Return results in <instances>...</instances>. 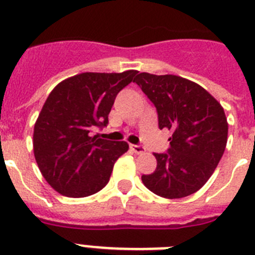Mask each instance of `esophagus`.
Returning <instances> with one entry per match:
<instances>
[{
	"mask_svg": "<svg viewBox=\"0 0 255 255\" xmlns=\"http://www.w3.org/2000/svg\"><path fill=\"white\" fill-rule=\"evenodd\" d=\"M130 149H131L132 152L138 153V154L145 152V148L141 147V145H139V144H130Z\"/></svg>",
	"mask_w": 255,
	"mask_h": 255,
	"instance_id": "esophagus-1",
	"label": "esophagus"
}]
</instances>
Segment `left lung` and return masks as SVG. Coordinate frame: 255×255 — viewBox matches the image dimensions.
Listing matches in <instances>:
<instances>
[{
  "instance_id": "1",
  "label": "left lung",
  "mask_w": 255,
  "mask_h": 255,
  "mask_svg": "<svg viewBox=\"0 0 255 255\" xmlns=\"http://www.w3.org/2000/svg\"><path fill=\"white\" fill-rule=\"evenodd\" d=\"M134 82L154 105L159 129L172 131L167 152L154 153V172L143 184L168 199L194 194L215 172L227 143L226 116L208 92L176 75L140 73Z\"/></svg>"
}]
</instances>
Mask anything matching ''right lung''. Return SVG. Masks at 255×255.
<instances>
[{"label":"right lung","instance_id":"right-lung-1","mask_svg":"<svg viewBox=\"0 0 255 255\" xmlns=\"http://www.w3.org/2000/svg\"><path fill=\"white\" fill-rule=\"evenodd\" d=\"M136 74L83 73L49 93L34 125L33 145L40 172L60 194L83 198L107 185L115 162L129 145L92 131L108 125L116 96Z\"/></svg>","mask_w":255,"mask_h":255}]
</instances>
